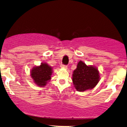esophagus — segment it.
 I'll use <instances>...</instances> for the list:
<instances>
[{"label": "esophagus", "mask_w": 127, "mask_h": 127, "mask_svg": "<svg viewBox=\"0 0 127 127\" xmlns=\"http://www.w3.org/2000/svg\"><path fill=\"white\" fill-rule=\"evenodd\" d=\"M61 67L63 68H64V69H67V65L62 64V65H61Z\"/></svg>", "instance_id": "1"}]
</instances>
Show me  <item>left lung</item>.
I'll return each mask as SVG.
<instances>
[{"label": "left lung", "mask_w": 127, "mask_h": 127, "mask_svg": "<svg viewBox=\"0 0 127 127\" xmlns=\"http://www.w3.org/2000/svg\"><path fill=\"white\" fill-rule=\"evenodd\" d=\"M100 76L99 71L96 67L87 65L81 60L73 72V84L77 91L84 92L94 88L100 81Z\"/></svg>", "instance_id": "8db88e82"}]
</instances>
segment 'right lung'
Listing matches in <instances>:
<instances>
[{"instance_id": "1", "label": "right lung", "mask_w": 127, "mask_h": 127, "mask_svg": "<svg viewBox=\"0 0 127 127\" xmlns=\"http://www.w3.org/2000/svg\"><path fill=\"white\" fill-rule=\"evenodd\" d=\"M53 72L52 67L46 63L42 62L40 65L33 67L30 71V76L34 84L40 87H43L51 79Z\"/></svg>"}]
</instances>
